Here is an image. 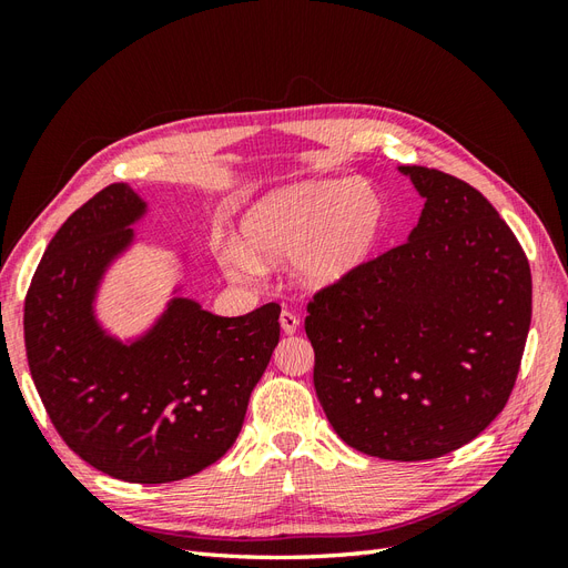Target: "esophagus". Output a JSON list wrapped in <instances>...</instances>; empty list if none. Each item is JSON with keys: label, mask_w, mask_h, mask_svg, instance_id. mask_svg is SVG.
<instances>
[{"label": "esophagus", "mask_w": 568, "mask_h": 568, "mask_svg": "<svg viewBox=\"0 0 568 568\" xmlns=\"http://www.w3.org/2000/svg\"><path fill=\"white\" fill-rule=\"evenodd\" d=\"M280 324H282V332L291 336V334H296V332H298V326H301V317H298L296 313L284 311V313L280 315Z\"/></svg>", "instance_id": "34e87169"}]
</instances>
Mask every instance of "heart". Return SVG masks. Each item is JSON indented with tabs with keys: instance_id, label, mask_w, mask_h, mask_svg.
<instances>
[{
	"instance_id": "b5f03b06",
	"label": "heart",
	"mask_w": 568,
	"mask_h": 568,
	"mask_svg": "<svg viewBox=\"0 0 568 568\" xmlns=\"http://www.w3.org/2000/svg\"><path fill=\"white\" fill-rule=\"evenodd\" d=\"M388 227V201L369 182L307 180L267 194L246 211L242 239H225L220 265L251 282L261 263L291 257L294 277L311 291L334 288L363 270Z\"/></svg>"
}]
</instances>
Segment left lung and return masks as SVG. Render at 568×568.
<instances>
[{
  "mask_svg": "<svg viewBox=\"0 0 568 568\" xmlns=\"http://www.w3.org/2000/svg\"><path fill=\"white\" fill-rule=\"evenodd\" d=\"M398 170L426 199L417 227L317 291L305 334L338 438L419 462L467 445L507 405L530 326V267L478 189L434 168Z\"/></svg>",
  "mask_w": 568,
  "mask_h": 568,
  "instance_id": "8db88e82",
  "label": "left lung"
}]
</instances>
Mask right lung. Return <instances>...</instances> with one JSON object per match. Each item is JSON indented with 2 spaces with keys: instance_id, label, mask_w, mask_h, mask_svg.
I'll return each mask as SVG.
<instances>
[{
  "instance_id": "right-lung-1",
  "label": "right lung",
  "mask_w": 568,
  "mask_h": 568,
  "mask_svg": "<svg viewBox=\"0 0 568 568\" xmlns=\"http://www.w3.org/2000/svg\"><path fill=\"white\" fill-rule=\"evenodd\" d=\"M144 215L146 201L118 182L68 217L30 282L23 332L68 448L113 478L170 484L232 448L280 343V305L220 317L173 296L142 336L115 338L97 320V291Z\"/></svg>"
}]
</instances>
